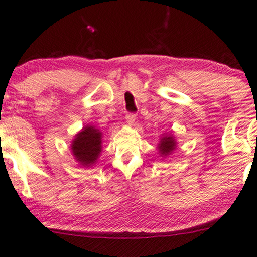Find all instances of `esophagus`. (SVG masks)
<instances>
[{"label": "esophagus", "mask_w": 257, "mask_h": 257, "mask_svg": "<svg viewBox=\"0 0 257 257\" xmlns=\"http://www.w3.org/2000/svg\"><path fill=\"white\" fill-rule=\"evenodd\" d=\"M125 120H126V122H127V125H132V123H134L135 120H136V115H135V114L130 113V114H127V115H126Z\"/></svg>", "instance_id": "esophagus-1"}]
</instances>
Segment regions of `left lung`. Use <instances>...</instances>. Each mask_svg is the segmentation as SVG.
Listing matches in <instances>:
<instances>
[{
	"mask_svg": "<svg viewBox=\"0 0 257 257\" xmlns=\"http://www.w3.org/2000/svg\"><path fill=\"white\" fill-rule=\"evenodd\" d=\"M177 148V140L173 135L170 134H164L160 138V142L158 143V149L160 156L162 158H167L168 155H171L172 153L176 150Z\"/></svg>",
	"mask_w": 257,
	"mask_h": 257,
	"instance_id": "obj_1",
	"label": "left lung"
}]
</instances>
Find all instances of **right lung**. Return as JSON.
Instances as JSON below:
<instances>
[{
    "label": "right lung",
    "instance_id": "right-lung-1",
    "mask_svg": "<svg viewBox=\"0 0 257 257\" xmlns=\"http://www.w3.org/2000/svg\"><path fill=\"white\" fill-rule=\"evenodd\" d=\"M71 152L78 164L84 167H91L101 155L102 132L95 126H84L75 134L71 143Z\"/></svg>",
    "mask_w": 257,
    "mask_h": 257
}]
</instances>
